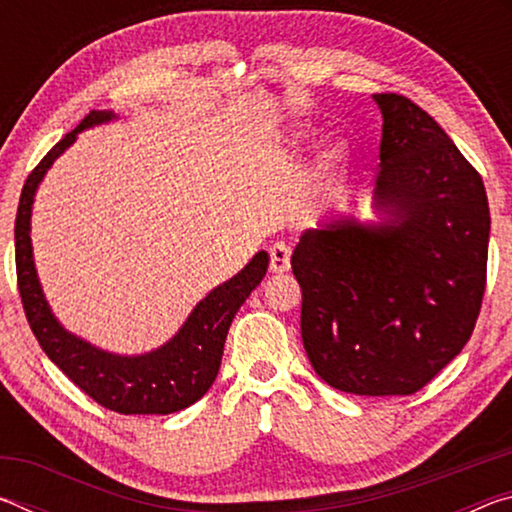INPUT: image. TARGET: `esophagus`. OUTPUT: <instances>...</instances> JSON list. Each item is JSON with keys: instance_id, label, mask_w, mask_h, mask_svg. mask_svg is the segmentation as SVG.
Masks as SVG:
<instances>
[{"instance_id": "34e87169", "label": "esophagus", "mask_w": 512, "mask_h": 512, "mask_svg": "<svg viewBox=\"0 0 512 512\" xmlns=\"http://www.w3.org/2000/svg\"><path fill=\"white\" fill-rule=\"evenodd\" d=\"M291 268V248L287 244L271 246V273H287Z\"/></svg>"}]
</instances>
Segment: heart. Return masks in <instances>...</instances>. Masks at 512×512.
Wrapping results in <instances>:
<instances>
[{
    "label": "heart",
    "mask_w": 512,
    "mask_h": 512,
    "mask_svg": "<svg viewBox=\"0 0 512 512\" xmlns=\"http://www.w3.org/2000/svg\"><path fill=\"white\" fill-rule=\"evenodd\" d=\"M307 133H309V131H307L305 126H296V128H293V131H289V142H291V144H298V142L305 140ZM334 153H336V151H329V158H334Z\"/></svg>",
    "instance_id": "1"
}]
</instances>
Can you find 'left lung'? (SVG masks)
I'll return each instance as SVG.
<instances>
[{
	"label": "left lung",
	"instance_id": "1",
	"mask_svg": "<svg viewBox=\"0 0 512 512\" xmlns=\"http://www.w3.org/2000/svg\"><path fill=\"white\" fill-rule=\"evenodd\" d=\"M381 110L377 221L334 216L291 255L300 329L316 375L336 391L411 395L470 341L488 264L483 180L411 99Z\"/></svg>",
	"mask_w": 512,
	"mask_h": 512
}]
</instances>
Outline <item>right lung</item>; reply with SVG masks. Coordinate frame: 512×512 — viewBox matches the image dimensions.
Segmentation results:
<instances>
[{
  "instance_id": "add662e5",
  "label": "right lung",
  "mask_w": 512,
  "mask_h": 512,
  "mask_svg": "<svg viewBox=\"0 0 512 512\" xmlns=\"http://www.w3.org/2000/svg\"><path fill=\"white\" fill-rule=\"evenodd\" d=\"M112 119H117L112 110H92L29 173L15 216L17 289L40 348L85 395L124 415H169L187 409L210 391L219 375L232 318L264 280L268 253L259 250L235 277L207 293L187 316L183 327L151 352L128 357V354L101 350L60 325L42 293L36 262H33V201L51 164L76 142L79 133L85 128L108 124Z\"/></svg>"
}]
</instances>
